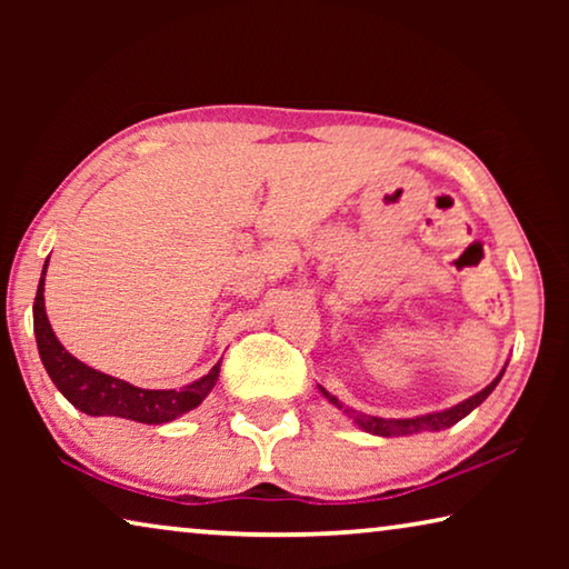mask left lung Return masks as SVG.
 <instances>
[{
	"label": "left lung",
	"mask_w": 569,
	"mask_h": 569,
	"mask_svg": "<svg viewBox=\"0 0 569 569\" xmlns=\"http://www.w3.org/2000/svg\"><path fill=\"white\" fill-rule=\"evenodd\" d=\"M507 369V363H505ZM505 369L497 373V379L489 383V387L481 389L475 397L465 399L457 407L445 409V411H431V413H421V417H411V419H383V417H371V413H361L356 409L343 407V403L333 397V393L326 391L323 387H319V391L323 393L326 399H329L336 409H341L346 417H349L356 427L369 431L373 437H409V435H419V431H441V429H449L455 427L457 421H461L467 417V413L475 411L481 401H485L489 393L495 391V387L499 383V379L505 377Z\"/></svg>",
	"instance_id": "8db88e82"
}]
</instances>
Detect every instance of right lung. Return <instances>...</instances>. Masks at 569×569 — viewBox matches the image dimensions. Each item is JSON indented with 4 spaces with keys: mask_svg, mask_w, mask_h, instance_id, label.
Listing matches in <instances>:
<instances>
[{
    "mask_svg": "<svg viewBox=\"0 0 569 569\" xmlns=\"http://www.w3.org/2000/svg\"><path fill=\"white\" fill-rule=\"evenodd\" d=\"M50 258L44 261L40 286H37L32 316H34V336L37 349H40V359L44 363L47 373L62 397L80 409L88 417H120L132 419L140 423H168L172 419L182 417L198 407L210 391H213L220 361L210 369L206 377L188 383L182 389H140L132 383L114 379L110 373H102L92 366L82 363L80 359L64 349L57 339L50 319L44 311V276Z\"/></svg>",
    "mask_w": 569,
    "mask_h": 569,
    "instance_id": "obj_1",
    "label": "right lung"
}]
</instances>
